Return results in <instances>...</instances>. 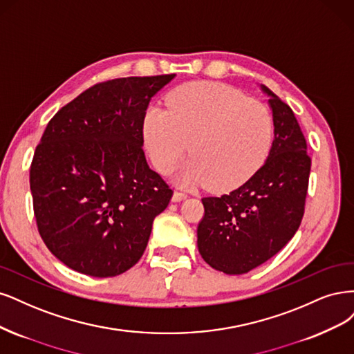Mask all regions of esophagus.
Masks as SVG:
<instances>
[{
    "mask_svg": "<svg viewBox=\"0 0 354 354\" xmlns=\"http://www.w3.org/2000/svg\"><path fill=\"white\" fill-rule=\"evenodd\" d=\"M185 198H187V194H185V192L175 191V192H174V197H172V201L178 203V201H182V200H185Z\"/></svg>",
    "mask_w": 354,
    "mask_h": 354,
    "instance_id": "1",
    "label": "esophagus"
}]
</instances>
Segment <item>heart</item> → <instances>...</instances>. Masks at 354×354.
Masks as SVG:
<instances>
[{
	"label": "heart",
	"instance_id": "1",
	"mask_svg": "<svg viewBox=\"0 0 354 354\" xmlns=\"http://www.w3.org/2000/svg\"><path fill=\"white\" fill-rule=\"evenodd\" d=\"M273 118L257 100L216 82H191L167 97V110L150 109L144 138L154 166L172 172L189 147L184 184L213 191L243 185L263 166L273 142ZM192 144L189 145V142Z\"/></svg>",
	"mask_w": 354,
	"mask_h": 354
}]
</instances>
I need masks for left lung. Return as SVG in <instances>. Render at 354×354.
<instances>
[{"label":"left lung","mask_w":354,"mask_h":354,"mask_svg":"<svg viewBox=\"0 0 354 354\" xmlns=\"http://www.w3.org/2000/svg\"><path fill=\"white\" fill-rule=\"evenodd\" d=\"M261 88L269 95L275 127L268 160L232 192L201 198L198 252L227 275L247 273L285 247L301 223L309 188L312 158L294 111Z\"/></svg>","instance_id":"obj_1"}]
</instances>
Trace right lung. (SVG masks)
Returning a JSON list of instances; mask_svg holds the SVG:
<instances>
[{"instance_id":"1","label":"right lung","mask_w":354,"mask_h":354,"mask_svg":"<svg viewBox=\"0 0 354 354\" xmlns=\"http://www.w3.org/2000/svg\"><path fill=\"white\" fill-rule=\"evenodd\" d=\"M174 77L95 84L45 128L29 174L33 213L45 245L71 269L118 277L144 254L154 218L174 196L147 165L144 118Z\"/></svg>"}]
</instances>
